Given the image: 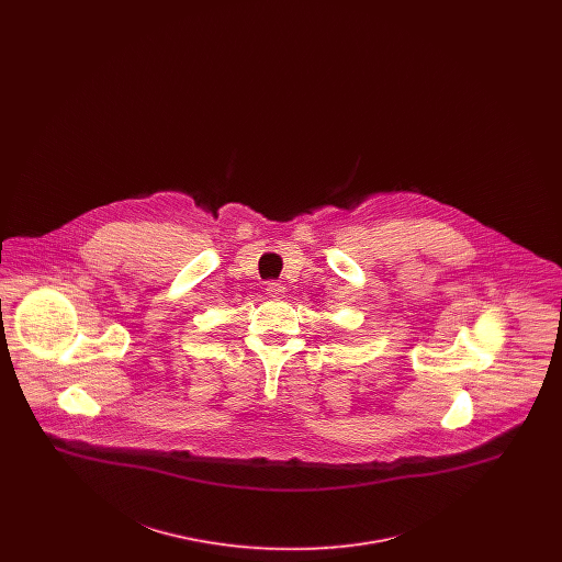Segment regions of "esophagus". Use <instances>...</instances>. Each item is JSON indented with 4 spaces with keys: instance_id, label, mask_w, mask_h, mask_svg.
Masks as SVG:
<instances>
[{
    "instance_id": "esophagus-1",
    "label": "esophagus",
    "mask_w": 562,
    "mask_h": 562,
    "mask_svg": "<svg viewBox=\"0 0 562 562\" xmlns=\"http://www.w3.org/2000/svg\"><path fill=\"white\" fill-rule=\"evenodd\" d=\"M271 296H280L284 293V286L280 282H268V289H266Z\"/></svg>"
}]
</instances>
